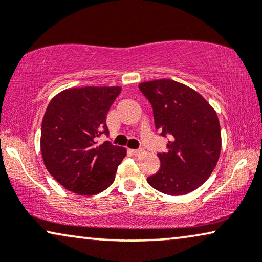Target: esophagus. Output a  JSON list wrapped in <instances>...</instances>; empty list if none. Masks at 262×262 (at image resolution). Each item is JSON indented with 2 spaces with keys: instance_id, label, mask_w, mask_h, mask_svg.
<instances>
[{
  "instance_id": "esophagus-1",
  "label": "esophagus",
  "mask_w": 262,
  "mask_h": 262,
  "mask_svg": "<svg viewBox=\"0 0 262 262\" xmlns=\"http://www.w3.org/2000/svg\"><path fill=\"white\" fill-rule=\"evenodd\" d=\"M131 152H132V154H134V155L138 156V155L143 154L144 150H143V149H135V150H131Z\"/></svg>"
}]
</instances>
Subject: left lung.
I'll list each match as a JSON object with an SVG mask.
<instances>
[{
    "instance_id": "left-lung-1",
    "label": "left lung",
    "mask_w": 262,
    "mask_h": 262,
    "mask_svg": "<svg viewBox=\"0 0 262 262\" xmlns=\"http://www.w3.org/2000/svg\"><path fill=\"white\" fill-rule=\"evenodd\" d=\"M151 103L155 127L168 135L166 152H159L160 169L147 182L166 195H185L201 186L215 168L222 149L216 112L191 88L172 79L138 85Z\"/></svg>"
}]
</instances>
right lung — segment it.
I'll return each instance as SVG.
<instances>
[{"mask_svg": "<svg viewBox=\"0 0 262 262\" xmlns=\"http://www.w3.org/2000/svg\"><path fill=\"white\" fill-rule=\"evenodd\" d=\"M120 86L71 88L56 95L44 113L40 151L48 172L64 189L95 195L114 182L126 149L106 141L107 113Z\"/></svg>", "mask_w": 262, "mask_h": 262, "instance_id": "right-lung-1", "label": "right lung"}]
</instances>
